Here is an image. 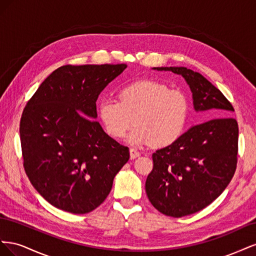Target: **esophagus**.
<instances>
[{
    "instance_id": "1",
    "label": "esophagus",
    "mask_w": 256,
    "mask_h": 256,
    "mask_svg": "<svg viewBox=\"0 0 256 256\" xmlns=\"http://www.w3.org/2000/svg\"><path fill=\"white\" fill-rule=\"evenodd\" d=\"M129 152H130V159H136V158H138L141 154L140 152H138L134 148H130Z\"/></svg>"
}]
</instances>
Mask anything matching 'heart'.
I'll use <instances>...</instances> for the list:
<instances>
[{"label": "heart", "instance_id": "obj_1", "mask_svg": "<svg viewBox=\"0 0 256 256\" xmlns=\"http://www.w3.org/2000/svg\"><path fill=\"white\" fill-rule=\"evenodd\" d=\"M120 100L104 97L98 104L99 118L106 132L127 136L132 145L164 147L182 136L190 114V100L184 92L168 88L157 81L144 80L120 88Z\"/></svg>", "mask_w": 256, "mask_h": 256}]
</instances>
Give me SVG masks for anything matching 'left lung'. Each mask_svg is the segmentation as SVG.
<instances>
[{"mask_svg": "<svg viewBox=\"0 0 256 256\" xmlns=\"http://www.w3.org/2000/svg\"><path fill=\"white\" fill-rule=\"evenodd\" d=\"M180 74L189 85L196 112L216 110L222 116L233 106L206 78L186 67H154ZM238 124L220 118L190 127L173 144L152 154L154 168L145 190L152 205L180 218L202 210L226 190L237 164Z\"/></svg>", "mask_w": 256, "mask_h": 256, "instance_id": "8db88e82", "label": "left lung"}]
</instances>
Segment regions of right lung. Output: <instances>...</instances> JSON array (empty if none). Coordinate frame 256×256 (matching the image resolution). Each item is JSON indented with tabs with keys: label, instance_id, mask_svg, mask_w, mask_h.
I'll list each match as a JSON object with an SVG mask.
<instances>
[{
	"label": "right lung",
	"instance_id": "right-lung-1",
	"mask_svg": "<svg viewBox=\"0 0 256 256\" xmlns=\"http://www.w3.org/2000/svg\"><path fill=\"white\" fill-rule=\"evenodd\" d=\"M126 68L62 66L40 85L23 110V166L33 187L54 207L78 214L94 210L129 160L128 147L94 120L99 94Z\"/></svg>",
	"mask_w": 256,
	"mask_h": 256
}]
</instances>
